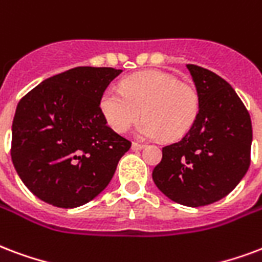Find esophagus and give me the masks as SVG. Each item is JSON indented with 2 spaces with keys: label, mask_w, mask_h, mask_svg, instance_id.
Masks as SVG:
<instances>
[{
  "label": "esophagus",
  "mask_w": 262,
  "mask_h": 262,
  "mask_svg": "<svg viewBox=\"0 0 262 262\" xmlns=\"http://www.w3.org/2000/svg\"><path fill=\"white\" fill-rule=\"evenodd\" d=\"M141 148H144V144H140V143H132V150L139 151Z\"/></svg>",
  "instance_id": "34e87169"
}]
</instances>
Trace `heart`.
<instances>
[{"mask_svg":"<svg viewBox=\"0 0 262 262\" xmlns=\"http://www.w3.org/2000/svg\"><path fill=\"white\" fill-rule=\"evenodd\" d=\"M143 115L136 133L144 139H179L194 125L200 98L194 87L164 71H148L127 77L119 87H106L100 96V111L112 130L123 133Z\"/></svg>","mask_w":262,"mask_h":262,"instance_id":"obj_1","label":"heart"}]
</instances>
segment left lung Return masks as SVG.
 Here are the masks:
<instances>
[{
  "label": "left lung",
  "mask_w": 262,
  "mask_h": 262,
  "mask_svg": "<svg viewBox=\"0 0 262 262\" xmlns=\"http://www.w3.org/2000/svg\"><path fill=\"white\" fill-rule=\"evenodd\" d=\"M200 98L194 125L162 148L152 180L164 194L187 207L224 199L250 166L253 129L249 111L229 83L214 72L187 65Z\"/></svg>",
  "instance_id": "obj_1"
}]
</instances>
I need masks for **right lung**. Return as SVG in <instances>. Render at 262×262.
<instances>
[{"label": "right lung", "mask_w": 262, "mask_h": 262, "mask_svg": "<svg viewBox=\"0 0 262 262\" xmlns=\"http://www.w3.org/2000/svg\"><path fill=\"white\" fill-rule=\"evenodd\" d=\"M121 72L73 68L46 79L19 101L11 157L19 178L40 200L75 208L111 182L132 144L106 125L100 96Z\"/></svg>", "instance_id": "right-lung-1"}]
</instances>
